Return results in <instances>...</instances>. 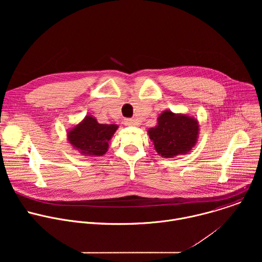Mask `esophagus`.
I'll return each instance as SVG.
<instances>
[{
  "label": "esophagus",
  "mask_w": 262,
  "mask_h": 262,
  "mask_svg": "<svg viewBox=\"0 0 262 262\" xmlns=\"http://www.w3.org/2000/svg\"><path fill=\"white\" fill-rule=\"evenodd\" d=\"M124 124L125 125H128V126H132V125H135L136 124V121L134 119H125L124 120Z\"/></svg>",
  "instance_id": "1"
}]
</instances>
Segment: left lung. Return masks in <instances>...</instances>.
Masks as SVG:
<instances>
[{
  "mask_svg": "<svg viewBox=\"0 0 262 262\" xmlns=\"http://www.w3.org/2000/svg\"><path fill=\"white\" fill-rule=\"evenodd\" d=\"M199 129L197 118L166 110L159 115L157 125L147 132L158 155L170 159L188 155L198 141Z\"/></svg>",
  "mask_w": 262,
  "mask_h": 262,
  "instance_id": "left-lung-1",
  "label": "left lung"
}]
</instances>
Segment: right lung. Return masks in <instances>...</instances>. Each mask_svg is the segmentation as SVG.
<instances>
[{"label": "right lung", "mask_w": 262, "mask_h": 262, "mask_svg": "<svg viewBox=\"0 0 262 262\" xmlns=\"http://www.w3.org/2000/svg\"><path fill=\"white\" fill-rule=\"evenodd\" d=\"M118 129L117 124L98 123L92 115L67 130V140L82 156L101 157L108 149V142Z\"/></svg>", "instance_id": "add662e5"}]
</instances>
